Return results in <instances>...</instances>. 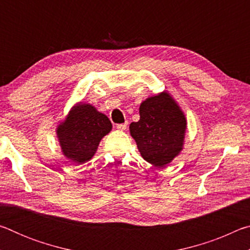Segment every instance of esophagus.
I'll use <instances>...</instances> for the list:
<instances>
[{"label":"esophagus","instance_id":"34e87169","mask_svg":"<svg viewBox=\"0 0 250 250\" xmlns=\"http://www.w3.org/2000/svg\"><path fill=\"white\" fill-rule=\"evenodd\" d=\"M126 125H128L126 122H125V124H119V125H117V129L120 131H125L126 129Z\"/></svg>","mask_w":250,"mask_h":250}]
</instances>
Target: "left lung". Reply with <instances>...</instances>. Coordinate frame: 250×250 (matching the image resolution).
I'll use <instances>...</instances> for the list:
<instances>
[{
    "label": "left lung",
    "mask_w": 250,
    "mask_h": 250,
    "mask_svg": "<svg viewBox=\"0 0 250 250\" xmlns=\"http://www.w3.org/2000/svg\"><path fill=\"white\" fill-rule=\"evenodd\" d=\"M140 120L130 125V134L146 162L163 167L183 150L184 112L167 91L149 97L139 108Z\"/></svg>",
    "instance_id": "obj_1"
}]
</instances>
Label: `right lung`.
Here are the masks:
<instances>
[{"label": "right lung", "instance_id": "add662e5", "mask_svg": "<svg viewBox=\"0 0 250 250\" xmlns=\"http://www.w3.org/2000/svg\"><path fill=\"white\" fill-rule=\"evenodd\" d=\"M112 129L108 117L90 104L78 103L70 109L56 133L62 154L74 163H84L95 155L104 135Z\"/></svg>", "mask_w": 250, "mask_h": 250}]
</instances>
